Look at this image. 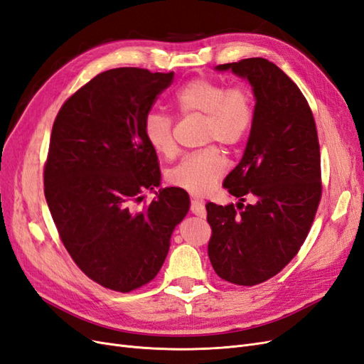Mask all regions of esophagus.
Instances as JSON below:
<instances>
[{
	"mask_svg": "<svg viewBox=\"0 0 364 364\" xmlns=\"http://www.w3.org/2000/svg\"><path fill=\"white\" fill-rule=\"evenodd\" d=\"M191 213L193 214H196V215H199V217H202V218H205L206 217V209H205V205L200 202V200H191Z\"/></svg>",
	"mask_w": 364,
	"mask_h": 364,
	"instance_id": "1",
	"label": "esophagus"
}]
</instances>
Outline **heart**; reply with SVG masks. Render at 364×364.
<instances>
[{
	"mask_svg": "<svg viewBox=\"0 0 364 364\" xmlns=\"http://www.w3.org/2000/svg\"><path fill=\"white\" fill-rule=\"evenodd\" d=\"M173 103L183 115H206L203 138L218 141L225 147L245 139L253 123V102L247 87L229 86L209 77H196L174 92ZM146 141L158 155L171 156L176 151L173 118L162 111H150L142 123ZM226 168L222 153L214 146L185 155L168 173L171 185L194 196L214 188Z\"/></svg>",
	"mask_w": 364,
	"mask_h": 364,
	"instance_id": "1",
	"label": "heart"
}]
</instances>
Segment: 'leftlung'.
I'll use <instances>...</instances> for the list:
<instances>
[{
  "instance_id": "obj_1",
  "label": "left lung",
  "mask_w": 364,
  "mask_h": 364,
  "mask_svg": "<svg viewBox=\"0 0 364 364\" xmlns=\"http://www.w3.org/2000/svg\"><path fill=\"white\" fill-rule=\"evenodd\" d=\"M215 70L247 79L257 103L245 155L223 182L240 202L206 203L208 257L220 278L250 287L278 274L310 232L322 197L321 149L306 98L273 62L250 58ZM246 195L253 204L242 203Z\"/></svg>"
}]
</instances>
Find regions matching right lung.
<instances>
[{"mask_svg": "<svg viewBox=\"0 0 364 364\" xmlns=\"http://www.w3.org/2000/svg\"><path fill=\"white\" fill-rule=\"evenodd\" d=\"M174 73L114 68L74 92L54 119L43 191L65 249L97 284L129 293L156 277L190 209L182 188L161 183L142 123Z\"/></svg>", "mask_w": 364, "mask_h": 364, "instance_id": "add662e5", "label": "right lung"}]
</instances>
